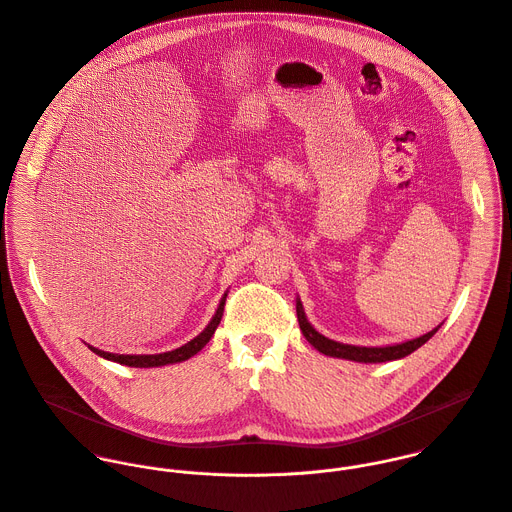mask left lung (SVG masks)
I'll use <instances>...</instances> for the list:
<instances>
[{
	"instance_id": "left-lung-1",
	"label": "left lung",
	"mask_w": 512,
	"mask_h": 512,
	"mask_svg": "<svg viewBox=\"0 0 512 512\" xmlns=\"http://www.w3.org/2000/svg\"><path fill=\"white\" fill-rule=\"evenodd\" d=\"M297 319H299V327L305 335V339L323 355H329V357H339V359H349V361H357V363H385V361H395V359H403L407 355H411L413 351H417L419 347H423L437 331L433 329L431 333L419 337V339H413V341H407V343H401V345H391V347H355V345H343V343H337V341H331L327 337H323L321 333H317L311 323L307 321L305 317V311H303V305L301 301H297Z\"/></svg>"
}]
</instances>
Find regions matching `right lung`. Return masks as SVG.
<instances>
[{
	"label": "right lung",
	"mask_w": 512,
	"mask_h": 512,
	"mask_svg": "<svg viewBox=\"0 0 512 512\" xmlns=\"http://www.w3.org/2000/svg\"><path fill=\"white\" fill-rule=\"evenodd\" d=\"M227 297V295H225ZM225 297L221 299L219 307H217V313L215 317L211 319V323L205 327V331L201 335H197L193 341H189L187 345L175 349V351H169V353H159V355H115V353H105V351H99L95 347H89L95 355L107 359V361H113V363H121V365H127V367H139V369H147V367H161V365H169V363H181L189 357H193L195 353H199L207 343L209 339L213 337L217 325L221 323V317H223V307H225Z\"/></svg>",
	"instance_id": "obj_1"
}]
</instances>
